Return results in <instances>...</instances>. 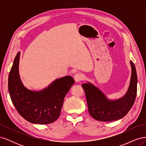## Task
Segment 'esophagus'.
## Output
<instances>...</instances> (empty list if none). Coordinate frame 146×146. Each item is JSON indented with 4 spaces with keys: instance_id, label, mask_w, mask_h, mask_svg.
<instances>
[{
    "instance_id": "obj_1",
    "label": "esophagus",
    "mask_w": 146,
    "mask_h": 146,
    "mask_svg": "<svg viewBox=\"0 0 146 146\" xmlns=\"http://www.w3.org/2000/svg\"><path fill=\"white\" fill-rule=\"evenodd\" d=\"M74 78L75 81H76V82H79L83 80V76H82V74L78 73V74H76L74 75Z\"/></svg>"
}]
</instances>
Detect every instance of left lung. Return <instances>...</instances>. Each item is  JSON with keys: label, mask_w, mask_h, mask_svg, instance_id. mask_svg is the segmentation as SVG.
Returning a JSON list of instances; mask_svg holds the SVG:
<instances>
[{"label": "left lung", "mask_w": 146, "mask_h": 146, "mask_svg": "<svg viewBox=\"0 0 146 146\" xmlns=\"http://www.w3.org/2000/svg\"><path fill=\"white\" fill-rule=\"evenodd\" d=\"M131 74L130 85L125 94L116 100H110L99 88L87 82L82 87L85 92L88 111L96 120L109 122L119 120L130 111L136 99L137 74L134 63L130 61Z\"/></svg>", "instance_id": "left-lung-1"}]
</instances>
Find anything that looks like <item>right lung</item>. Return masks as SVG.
<instances>
[{"label": "right lung", "instance_id": "obj_1", "mask_svg": "<svg viewBox=\"0 0 146 146\" xmlns=\"http://www.w3.org/2000/svg\"><path fill=\"white\" fill-rule=\"evenodd\" d=\"M21 52H17L8 77V91L13 104L20 115L33 123L48 124L60 115L64 99L74 85L69 76L56 78L47 88L32 91L24 86L19 73Z\"/></svg>", "mask_w": 146, "mask_h": 146}]
</instances>
